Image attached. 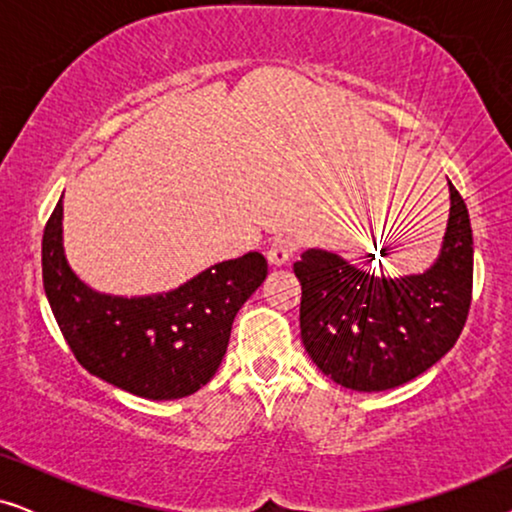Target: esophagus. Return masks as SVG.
Returning <instances> with one entry per match:
<instances>
[{"label":"esophagus","instance_id":"1","mask_svg":"<svg viewBox=\"0 0 512 512\" xmlns=\"http://www.w3.org/2000/svg\"><path fill=\"white\" fill-rule=\"evenodd\" d=\"M293 254H296V242H293L291 237H275V240L270 242L268 261L272 265H284L291 261Z\"/></svg>","mask_w":512,"mask_h":512}]
</instances>
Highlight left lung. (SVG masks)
<instances>
[{
	"instance_id": "obj_1",
	"label": "left lung",
	"mask_w": 512,
	"mask_h": 512,
	"mask_svg": "<svg viewBox=\"0 0 512 512\" xmlns=\"http://www.w3.org/2000/svg\"><path fill=\"white\" fill-rule=\"evenodd\" d=\"M450 219L436 263L387 277L324 249L293 272L303 286L300 338L321 373L354 391H384L429 370L464 331L473 291V230L452 181Z\"/></svg>"
}]
</instances>
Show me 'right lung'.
<instances>
[{
  "mask_svg": "<svg viewBox=\"0 0 512 512\" xmlns=\"http://www.w3.org/2000/svg\"><path fill=\"white\" fill-rule=\"evenodd\" d=\"M41 272L53 317L90 375L128 394L172 401L212 380L235 314L268 277V261L249 251L156 296L100 293L69 268L60 198L44 228Z\"/></svg>",
  "mask_w": 512,
  "mask_h": 512,
  "instance_id": "obj_1",
  "label": "right lung"
}]
</instances>
